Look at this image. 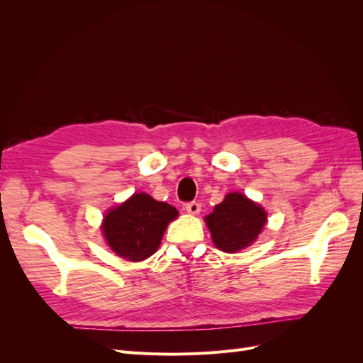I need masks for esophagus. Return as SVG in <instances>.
<instances>
[{
  "label": "esophagus",
  "instance_id": "esophagus-1",
  "mask_svg": "<svg viewBox=\"0 0 363 363\" xmlns=\"http://www.w3.org/2000/svg\"><path fill=\"white\" fill-rule=\"evenodd\" d=\"M186 211H188V213L191 215H199L201 211V204L199 201H189L186 204Z\"/></svg>",
  "mask_w": 363,
  "mask_h": 363
}]
</instances>
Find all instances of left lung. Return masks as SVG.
Segmentation results:
<instances>
[{
	"label": "left lung",
	"instance_id": "8db88e82",
	"mask_svg": "<svg viewBox=\"0 0 363 363\" xmlns=\"http://www.w3.org/2000/svg\"><path fill=\"white\" fill-rule=\"evenodd\" d=\"M215 245L225 252H235L248 247L262 232L267 213L260 206L242 194H227L213 213L206 216Z\"/></svg>",
	"mask_w": 363,
	"mask_h": 363
}]
</instances>
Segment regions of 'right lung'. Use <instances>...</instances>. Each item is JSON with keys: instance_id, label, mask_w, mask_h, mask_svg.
Masks as SVG:
<instances>
[{"instance_id": "right-lung-1", "label": "right lung", "mask_w": 363, "mask_h": 363, "mask_svg": "<svg viewBox=\"0 0 363 363\" xmlns=\"http://www.w3.org/2000/svg\"><path fill=\"white\" fill-rule=\"evenodd\" d=\"M177 215L175 207L147 194H135L106 215L103 233L118 256L144 260L157 250L164 228Z\"/></svg>"}]
</instances>
